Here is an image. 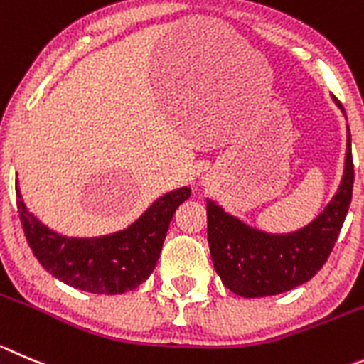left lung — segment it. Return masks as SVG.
Here are the masks:
<instances>
[{"instance_id": "1", "label": "left lung", "mask_w": 364, "mask_h": 364, "mask_svg": "<svg viewBox=\"0 0 364 364\" xmlns=\"http://www.w3.org/2000/svg\"><path fill=\"white\" fill-rule=\"evenodd\" d=\"M339 109L343 105L334 98ZM345 114V111H343ZM354 163L346 125L345 171L323 212L291 233H267L224 212L206 199L212 262L223 284L244 298L273 296L311 280L327 262L352 201Z\"/></svg>"}]
</instances>
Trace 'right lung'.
<instances>
[{"instance_id": "1", "label": "right lung", "mask_w": 364, "mask_h": 364, "mask_svg": "<svg viewBox=\"0 0 364 364\" xmlns=\"http://www.w3.org/2000/svg\"><path fill=\"white\" fill-rule=\"evenodd\" d=\"M16 196L26 242L44 269L75 289L122 294L151 277L172 215L190 198V188L183 186L165 193L129 228L93 239L59 235L28 212L19 186H16Z\"/></svg>"}]
</instances>
